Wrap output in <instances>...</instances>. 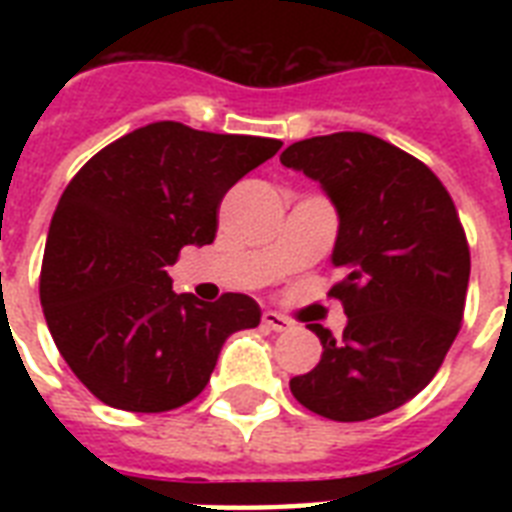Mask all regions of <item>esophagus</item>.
<instances>
[{
  "mask_svg": "<svg viewBox=\"0 0 512 512\" xmlns=\"http://www.w3.org/2000/svg\"><path fill=\"white\" fill-rule=\"evenodd\" d=\"M263 327L273 329V332H284V329L292 327V321H289L287 316L276 313V311H265L263 313Z\"/></svg>",
  "mask_w": 512,
  "mask_h": 512,
  "instance_id": "34e87169",
  "label": "esophagus"
}]
</instances>
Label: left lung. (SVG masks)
Masks as SVG:
<instances>
[{
  "instance_id": "obj_1",
  "label": "left lung",
  "mask_w": 512,
  "mask_h": 512,
  "mask_svg": "<svg viewBox=\"0 0 512 512\" xmlns=\"http://www.w3.org/2000/svg\"><path fill=\"white\" fill-rule=\"evenodd\" d=\"M281 164L335 204L342 279L329 295L348 316L342 337L311 324L324 353L289 390L327 420L393 412L436 377L460 332L470 249L452 196L420 159L366 132L292 143Z\"/></svg>"
}]
</instances>
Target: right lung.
I'll return each mask as SVG.
<instances>
[{
  "mask_svg": "<svg viewBox=\"0 0 512 512\" xmlns=\"http://www.w3.org/2000/svg\"><path fill=\"white\" fill-rule=\"evenodd\" d=\"M279 148L154 122L98 151L66 185L39 297L60 356L103 404L143 414L188 404L207 388L223 342L260 324L252 297L199 303L172 292L164 268L188 244L215 241L228 188Z\"/></svg>",
  "mask_w": 512,
  "mask_h": 512,
  "instance_id": "add662e5",
  "label": "right lung"
}]
</instances>
